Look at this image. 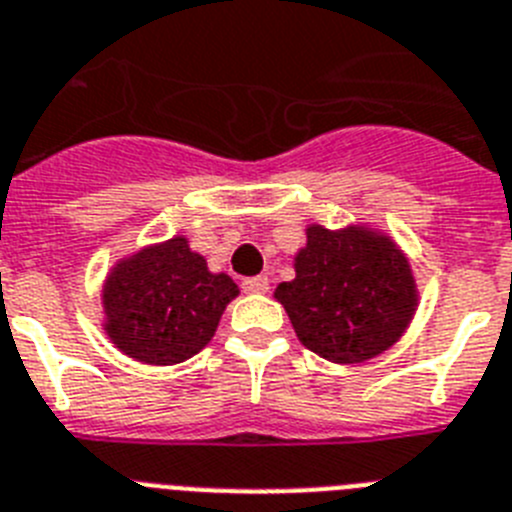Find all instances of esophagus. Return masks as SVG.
I'll list each match as a JSON object with an SVG mask.
<instances>
[{"label": "esophagus", "instance_id": "1", "mask_svg": "<svg viewBox=\"0 0 512 512\" xmlns=\"http://www.w3.org/2000/svg\"><path fill=\"white\" fill-rule=\"evenodd\" d=\"M242 288L247 293H268L270 291V281L265 275H257V278H244Z\"/></svg>", "mask_w": 512, "mask_h": 512}]
</instances>
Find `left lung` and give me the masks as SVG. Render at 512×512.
I'll return each instance as SVG.
<instances>
[{
    "mask_svg": "<svg viewBox=\"0 0 512 512\" xmlns=\"http://www.w3.org/2000/svg\"><path fill=\"white\" fill-rule=\"evenodd\" d=\"M296 278L278 283L275 299L304 348L332 363H366L407 332L420 291L394 239L368 224L306 226L293 255Z\"/></svg>",
    "mask_w": 512,
    "mask_h": 512,
    "instance_id": "8db88e82",
    "label": "left lung"
}]
</instances>
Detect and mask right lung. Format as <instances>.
I'll use <instances>...</instances> for the list:
<instances>
[{"mask_svg": "<svg viewBox=\"0 0 512 512\" xmlns=\"http://www.w3.org/2000/svg\"><path fill=\"white\" fill-rule=\"evenodd\" d=\"M102 330L123 355L175 366L206 348L239 286L211 273L188 237L146 244L121 257L102 283Z\"/></svg>", "mask_w": 512, "mask_h": 512, "instance_id": "right-lung-1", "label": "right lung"}]
</instances>
